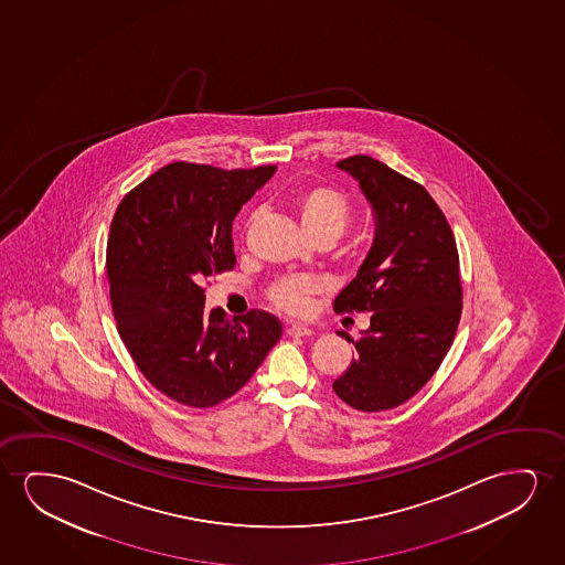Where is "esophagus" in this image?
I'll return each mask as SVG.
<instances>
[{"mask_svg": "<svg viewBox=\"0 0 565 565\" xmlns=\"http://www.w3.org/2000/svg\"><path fill=\"white\" fill-rule=\"evenodd\" d=\"M315 330L309 326L294 324L287 328V335H294V338H305V335H312Z\"/></svg>", "mask_w": 565, "mask_h": 565, "instance_id": "esophagus-1", "label": "esophagus"}]
</instances>
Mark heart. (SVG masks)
I'll return each mask as SVG.
<instances>
[{
    "label": "heart",
    "mask_w": 565,
    "mask_h": 565,
    "mask_svg": "<svg viewBox=\"0 0 565 565\" xmlns=\"http://www.w3.org/2000/svg\"><path fill=\"white\" fill-rule=\"evenodd\" d=\"M295 216L299 217L302 232L315 239H340L353 217L348 196L330 186H310L291 202ZM322 289L317 279L287 278L268 291L270 301L287 315L302 317L310 310L312 297Z\"/></svg>",
    "instance_id": "b5f03b06"
}]
</instances>
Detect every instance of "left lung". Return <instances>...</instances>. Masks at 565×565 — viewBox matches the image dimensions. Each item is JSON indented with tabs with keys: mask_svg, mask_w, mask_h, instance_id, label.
Masks as SVG:
<instances>
[{
	"mask_svg": "<svg viewBox=\"0 0 565 565\" xmlns=\"http://www.w3.org/2000/svg\"><path fill=\"white\" fill-rule=\"evenodd\" d=\"M359 183L374 216V239L335 312H372L356 356L333 382L359 411L394 409L438 371L461 317V279L448 220L423 185L371 156L335 163Z\"/></svg>",
	"mask_w": 565,
	"mask_h": 565,
	"instance_id": "8db88e82",
	"label": "left lung"
}]
</instances>
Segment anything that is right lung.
Returning <instances> with one entry per match:
<instances>
[{"label": "right lung", "instance_id": "1", "mask_svg": "<svg viewBox=\"0 0 565 565\" xmlns=\"http://www.w3.org/2000/svg\"><path fill=\"white\" fill-rule=\"evenodd\" d=\"M276 173L175 162L135 186L109 227L117 330L145 379L186 407H214L247 384L281 338L263 310L230 320L204 309V281L233 270L232 225Z\"/></svg>", "mask_w": 565, "mask_h": 565}]
</instances>
